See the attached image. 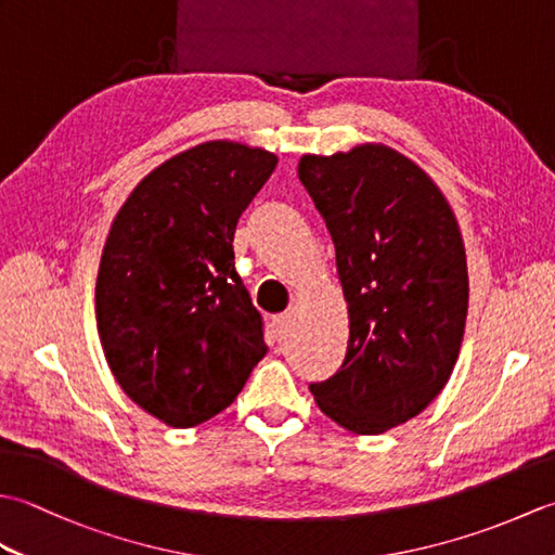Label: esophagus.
<instances>
[{
    "mask_svg": "<svg viewBox=\"0 0 555 555\" xmlns=\"http://www.w3.org/2000/svg\"><path fill=\"white\" fill-rule=\"evenodd\" d=\"M291 326H293V320H291L288 312L271 317V328H274V334H276L279 340H286L291 336Z\"/></svg>",
    "mask_w": 555,
    "mask_h": 555,
    "instance_id": "obj_1",
    "label": "esophagus"
}]
</instances>
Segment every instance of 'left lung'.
<instances>
[{
  "instance_id": "left-lung-1",
  "label": "left lung",
  "mask_w": 555,
  "mask_h": 555,
  "mask_svg": "<svg viewBox=\"0 0 555 555\" xmlns=\"http://www.w3.org/2000/svg\"><path fill=\"white\" fill-rule=\"evenodd\" d=\"M298 176L332 233L350 317L344 364L310 391L344 429L384 434L453 372L469 298L463 235L436 183L386 145L305 155Z\"/></svg>"
}]
</instances>
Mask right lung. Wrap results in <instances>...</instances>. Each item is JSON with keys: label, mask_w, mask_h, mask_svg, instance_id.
Masks as SVG:
<instances>
[{"label": "right lung", "mask_w": 555, "mask_h": 555, "mask_svg": "<svg viewBox=\"0 0 555 555\" xmlns=\"http://www.w3.org/2000/svg\"><path fill=\"white\" fill-rule=\"evenodd\" d=\"M276 155L209 140L150 171L116 215L95 286L114 379L176 429L227 410L267 356L233 233Z\"/></svg>", "instance_id": "obj_1"}]
</instances>
